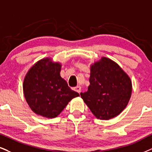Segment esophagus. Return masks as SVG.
I'll use <instances>...</instances> for the list:
<instances>
[{
	"label": "esophagus",
	"instance_id": "34e87169",
	"mask_svg": "<svg viewBox=\"0 0 152 152\" xmlns=\"http://www.w3.org/2000/svg\"><path fill=\"white\" fill-rule=\"evenodd\" d=\"M73 89L78 93L81 92V87H80V86H77V87L73 88Z\"/></svg>",
	"mask_w": 152,
	"mask_h": 152
}]
</instances>
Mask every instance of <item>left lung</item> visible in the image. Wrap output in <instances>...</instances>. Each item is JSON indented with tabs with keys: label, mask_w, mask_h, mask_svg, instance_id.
Wrapping results in <instances>:
<instances>
[{
	"label": "left lung",
	"mask_w": 152,
	"mask_h": 152,
	"mask_svg": "<svg viewBox=\"0 0 152 152\" xmlns=\"http://www.w3.org/2000/svg\"><path fill=\"white\" fill-rule=\"evenodd\" d=\"M90 85L82 99L96 118L109 120L118 115L132 94V81L115 62L106 57L90 67Z\"/></svg>",
	"instance_id": "1"
}]
</instances>
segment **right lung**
I'll list each match as a JSON object with an SVG mask.
<instances>
[{
    "label": "right lung",
    "mask_w": 152,
    "mask_h": 152,
    "mask_svg": "<svg viewBox=\"0 0 152 152\" xmlns=\"http://www.w3.org/2000/svg\"><path fill=\"white\" fill-rule=\"evenodd\" d=\"M61 64L50 58L37 61L23 82L24 96L31 110L47 118L57 117L73 98L80 96L61 77Z\"/></svg>",
    "instance_id": "1"
}]
</instances>
